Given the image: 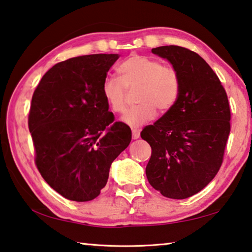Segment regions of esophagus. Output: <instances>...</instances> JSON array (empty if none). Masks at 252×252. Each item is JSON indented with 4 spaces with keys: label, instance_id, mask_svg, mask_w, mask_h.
Instances as JSON below:
<instances>
[{
    "label": "esophagus",
    "instance_id": "1",
    "mask_svg": "<svg viewBox=\"0 0 252 252\" xmlns=\"http://www.w3.org/2000/svg\"><path fill=\"white\" fill-rule=\"evenodd\" d=\"M140 136V131L136 129H132V139H138Z\"/></svg>",
    "mask_w": 252,
    "mask_h": 252
}]
</instances>
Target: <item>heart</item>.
<instances>
[{
	"instance_id": "1",
	"label": "heart",
	"mask_w": 252,
	"mask_h": 252,
	"mask_svg": "<svg viewBox=\"0 0 252 252\" xmlns=\"http://www.w3.org/2000/svg\"><path fill=\"white\" fill-rule=\"evenodd\" d=\"M120 80L106 78L102 83V95L111 110L125 113L127 109V90L139 88L138 106L131 109L123 121L140 126L155 119L157 110L167 113L180 95L181 80L177 69L162 64L160 60L133 54L118 67Z\"/></svg>"
}]
</instances>
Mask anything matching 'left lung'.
<instances>
[{
    "mask_svg": "<svg viewBox=\"0 0 252 252\" xmlns=\"http://www.w3.org/2000/svg\"><path fill=\"white\" fill-rule=\"evenodd\" d=\"M152 52L177 69L181 90L173 108L141 131L152 149L146 174L162 195L186 199L207 187L222 164L231 119L228 96L198 53L178 45Z\"/></svg>",
    "mask_w": 252,
    "mask_h": 252,
    "instance_id": "1",
    "label": "left lung"
}]
</instances>
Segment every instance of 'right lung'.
I'll use <instances>...</instances> for the list:
<instances>
[{"instance_id":"1","label":"right lung","mask_w":252,"mask_h":252,"mask_svg":"<svg viewBox=\"0 0 252 252\" xmlns=\"http://www.w3.org/2000/svg\"><path fill=\"white\" fill-rule=\"evenodd\" d=\"M118 54L59 62L34 90L29 130L35 165L65 199L90 201L108 182L111 163L131 142L130 127L114 122L102 83Z\"/></svg>"}]
</instances>
